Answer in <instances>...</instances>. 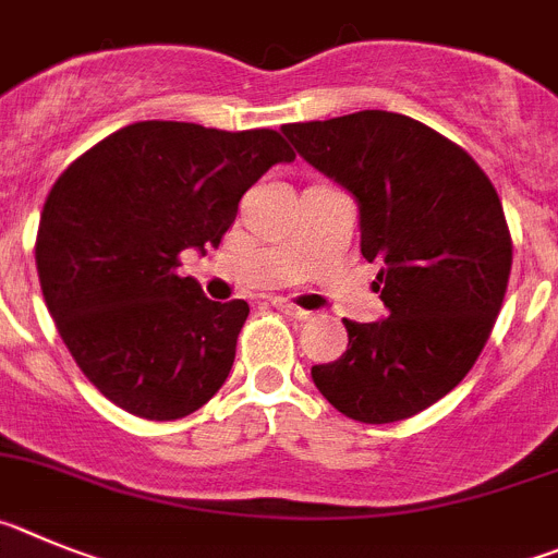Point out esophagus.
Returning a JSON list of instances; mask_svg holds the SVG:
<instances>
[{
    "label": "esophagus",
    "mask_w": 558,
    "mask_h": 558,
    "mask_svg": "<svg viewBox=\"0 0 558 558\" xmlns=\"http://www.w3.org/2000/svg\"><path fill=\"white\" fill-rule=\"evenodd\" d=\"M275 308L278 311H283V314H289L291 319H300V323H305V319H311V311H305V308H300V305H294V303H289V300H275Z\"/></svg>",
    "instance_id": "obj_1"
}]
</instances>
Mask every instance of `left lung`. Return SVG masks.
<instances>
[{
	"instance_id": "1",
	"label": "left lung",
	"mask_w": 558,
	"mask_h": 558,
	"mask_svg": "<svg viewBox=\"0 0 558 558\" xmlns=\"http://www.w3.org/2000/svg\"><path fill=\"white\" fill-rule=\"evenodd\" d=\"M311 167L359 199L361 255L378 260L380 323H353L348 350L311 369L355 423L409 420L478 361L504 305L511 233L492 180L459 144L389 110L283 124Z\"/></svg>"
}]
</instances>
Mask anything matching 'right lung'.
<instances>
[{"instance_id": "add662e5", "label": "right lung", "mask_w": 558, "mask_h": 558, "mask_svg": "<svg viewBox=\"0 0 558 558\" xmlns=\"http://www.w3.org/2000/svg\"><path fill=\"white\" fill-rule=\"evenodd\" d=\"M294 153L278 130L135 122L54 180L35 267L58 333L110 403L167 423L228 380L244 300L214 303L180 253L217 247L250 185Z\"/></svg>"}]
</instances>
